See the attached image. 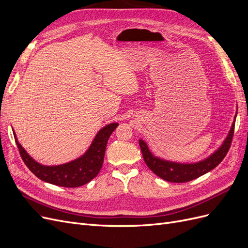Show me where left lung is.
Segmentation results:
<instances>
[{
    "instance_id": "8db88e82",
    "label": "left lung",
    "mask_w": 248,
    "mask_h": 248,
    "mask_svg": "<svg viewBox=\"0 0 248 248\" xmlns=\"http://www.w3.org/2000/svg\"><path fill=\"white\" fill-rule=\"evenodd\" d=\"M237 117V111L232 123L231 129L229 130L226 139L223 140L221 145L215 151L210 154L206 158L197 162H179L161 158L159 156H155L148 147V144L144 140H140V147L142 153V157L148 168L151 170L156 176L166 180L168 182L174 183H184L191 181L202 175L207 174L208 171L212 170L222 161L224 156L227 155L232 134H234L235 121Z\"/></svg>"
}]
</instances>
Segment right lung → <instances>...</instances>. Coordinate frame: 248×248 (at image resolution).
<instances>
[{
	"label": "right lung",
	"mask_w": 248,
	"mask_h": 248,
	"mask_svg": "<svg viewBox=\"0 0 248 248\" xmlns=\"http://www.w3.org/2000/svg\"><path fill=\"white\" fill-rule=\"evenodd\" d=\"M119 123H109L96 133L87 151L78 158L58 166H44L29 155L13 132L22 160L33 174L44 182L62 187H78L91 181L101 170L108 138Z\"/></svg>",
	"instance_id": "1"
}]
</instances>
